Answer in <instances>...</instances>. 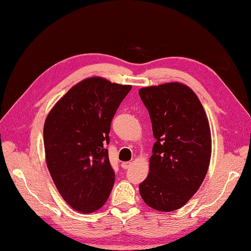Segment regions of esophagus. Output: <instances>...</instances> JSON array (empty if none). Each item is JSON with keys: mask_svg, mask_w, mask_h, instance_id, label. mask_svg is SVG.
Masks as SVG:
<instances>
[{"mask_svg": "<svg viewBox=\"0 0 251 251\" xmlns=\"http://www.w3.org/2000/svg\"><path fill=\"white\" fill-rule=\"evenodd\" d=\"M131 166V163L130 162H123L122 163V167L124 169H128Z\"/></svg>", "mask_w": 251, "mask_h": 251, "instance_id": "obj_1", "label": "esophagus"}]
</instances>
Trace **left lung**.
Returning <instances> with one entry per match:
<instances>
[{"mask_svg": "<svg viewBox=\"0 0 251 251\" xmlns=\"http://www.w3.org/2000/svg\"><path fill=\"white\" fill-rule=\"evenodd\" d=\"M139 96L156 139L140 195L153 209L177 210L206 177L211 156L209 122L199 97L182 83L143 87Z\"/></svg>", "mask_w": 251, "mask_h": 251, "instance_id": "obj_1", "label": "left lung"}]
</instances>
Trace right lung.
<instances>
[{"label":"right lung","instance_id":"add662e5","mask_svg":"<svg viewBox=\"0 0 251 251\" xmlns=\"http://www.w3.org/2000/svg\"><path fill=\"white\" fill-rule=\"evenodd\" d=\"M130 85L99 76L74 85L54 105L44 124L47 168L62 199L90 214L109 199L115 174L109 161L111 122Z\"/></svg>","mask_w":251,"mask_h":251}]
</instances>
